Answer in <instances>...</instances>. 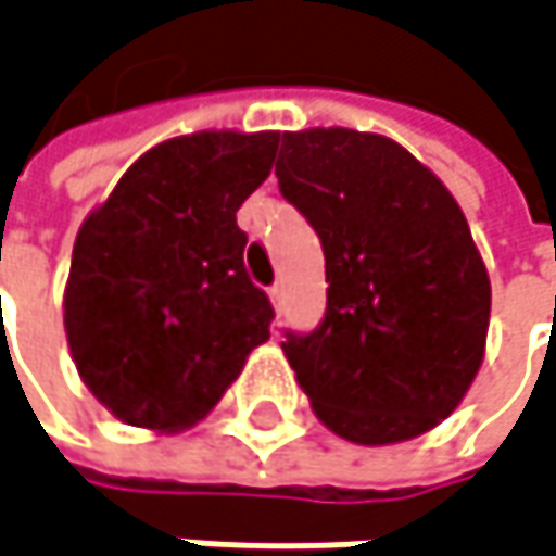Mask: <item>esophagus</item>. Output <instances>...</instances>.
<instances>
[{"mask_svg":"<svg viewBox=\"0 0 556 556\" xmlns=\"http://www.w3.org/2000/svg\"><path fill=\"white\" fill-rule=\"evenodd\" d=\"M268 301L275 304V311H281V304H285V288H281V285H271V288H268Z\"/></svg>","mask_w":556,"mask_h":556,"instance_id":"1","label":"esophagus"}]
</instances>
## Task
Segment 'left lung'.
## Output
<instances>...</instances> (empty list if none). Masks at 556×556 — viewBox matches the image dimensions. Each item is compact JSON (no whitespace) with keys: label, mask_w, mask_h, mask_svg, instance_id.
I'll list each match as a JSON object with an SVG mask.
<instances>
[{"label":"left lung","mask_w":556,"mask_h":556,"mask_svg":"<svg viewBox=\"0 0 556 556\" xmlns=\"http://www.w3.org/2000/svg\"><path fill=\"white\" fill-rule=\"evenodd\" d=\"M278 188L326 255V313L285 329L316 416L358 445L439 426L480 371L490 278L452 191L400 143L345 127L281 134Z\"/></svg>","instance_id":"8db88e82"}]
</instances>
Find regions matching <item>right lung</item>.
<instances>
[{
    "label": "right lung",
    "mask_w": 556,
    "mask_h": 556,
    "mask_svg": "<svg viewBox=\"0 0 556 556\" xmlns=\"http://www.w3.org/2000/svg\"><path fill=\"white\" fill-rule=\"evenodd\" d=\"M278 134L204 130L143 153L83 224L63 298L79 378L127 426H194L268 339L237 211Z\"/></svg>",
    "instance_id": "add662e5"
}]
</instances>
